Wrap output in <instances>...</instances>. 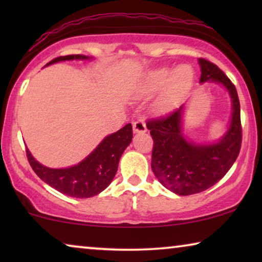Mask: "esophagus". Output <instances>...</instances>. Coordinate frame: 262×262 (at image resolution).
<instances>
[{
    "label": "esophagus",
    "instance_id": "obj_1",
    "mask_svg": "<svg viewBox=\"0 0 262 262\" xmlns=\"http://www.w3.org/2000/svg\"><path fill=\"white\" fill-rule=\"evenodd\" d=\"M134 131L136 134H143L146 131V124L144 119H137L134 121Z\"/></svg>",
    "mask_w": 262,
    "mask_h": 262
}]
</instances>
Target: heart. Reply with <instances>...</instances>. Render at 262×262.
<instances>
[{"mask_svg":"<svg viewBox=\"0 0 262 262\" xmlns=\"http://www.w3.org/2000/svg\"><path fill=\"white\" fill-rule=\"evenodd\" d=\"M193 71L188 66H180L171 74L169 69H160L154 71L148 77V88L157 91L168 83L164 102L170 103L186 87L192 82Z\"/></svg>","mask_w":262,"mask_h":262,"instance_id":"obj_1","label":"heart"}]
</instances>
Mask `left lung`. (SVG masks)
Returning <instances> with one entry per match:
<instances>
[{
  "label": "left lung",
  "instance_id": "obj_1",
  "mask_svg": "<svg viewBox=\"0 0 262 262\" xmlns=\"http://www.w3.org/2000/svg\"><path fill=\"white\" fill-rule=\"evenodd\" d=\"M202 68L200 82L222 83L232 99L230 127L217 144L199 145L189 143L181 134V114L184 106L164 116L150 118L154 145L151 169L164 187L179 195L204 192L217 184L237 159L242 143L241 110L235 85L227 75L210 60L199 58Z\"/></svg>",
  "mask_w": 262,
  "mask_h": 262
}]
</instances>
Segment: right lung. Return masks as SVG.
Here are the masks:
<instances>
[{
  "mask_svg": "<svg viewBox=\"0 0 262 262\" xmlns=\"http://www.w3.org/2000/svg\"><path fill=\"white\" fill-rule=\"evenodd\" d=\"M87 58V56L82 55H68L57 57L48 64L59 60ZM131 141L132 125L126 124L116 134L107 136L87 159L77 166L66 169H51L41 166L33 159L28 150H26V155L34 173L51 187L74 198H91L102 192L112 182L120 156Z\"/></svg>",
  "mask_w": 262,
  "mask_h": 262,
  "instance_id": "obj_1",
  "label": "right lung"
}]
</instances>
